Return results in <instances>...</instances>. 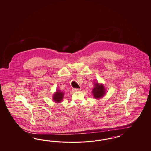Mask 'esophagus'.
<instances>
[{"label": "esophagus", "instance_id": "34e87169", "mask_svg": "<svg viewBox=\"0 0 151 151\" xmlns=\"http://www.w3.org/2000/svg\"><path fill=\"white\" fill-rule=\"evenodd\" d=\"M81 89L80 88H73V91H80Z\"/></svg>", "mask_w": 151, "mask_h": 151}]
</instances>
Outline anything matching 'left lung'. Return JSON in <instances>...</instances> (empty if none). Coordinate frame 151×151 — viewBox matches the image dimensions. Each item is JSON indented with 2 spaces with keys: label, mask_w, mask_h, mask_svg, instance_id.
<instances>
[{
  "label": "left lung",
  "mask_w": 151,
  "mask_h": 151,
  "mask_svg": "<svg viewBox=\"0 0 151 151\" xmlns=\"http://www.w3.org/2000/svg\"><path fill=\"white\" fill-rule=\"evenodd\" d=\"M94 87L92 91V93L95 99H101L105 95L106 90L103 84H99L98 82L94 85Z\"/></svg>",
  "instance_id": "1"
}]
</instances>
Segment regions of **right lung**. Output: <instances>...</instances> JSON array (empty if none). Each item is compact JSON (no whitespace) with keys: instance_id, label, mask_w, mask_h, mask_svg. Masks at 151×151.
Instances as JSON below:
<instances>
[{"instance_id":"obj_1","label":"right lung","mask_w":151,"mask_h":151,"mask_svg":"<svg viewBox=\"0 0 151 151\" xmlns=\"http://www.w3.org/2000/svg\"><path fill=\"white\" fill-rule=\"evenodd\" d=\"M64 92L60 91V90H57L53 95V100L57 103L61 102L64 97Z\"/></svg>"}]
</instances>
